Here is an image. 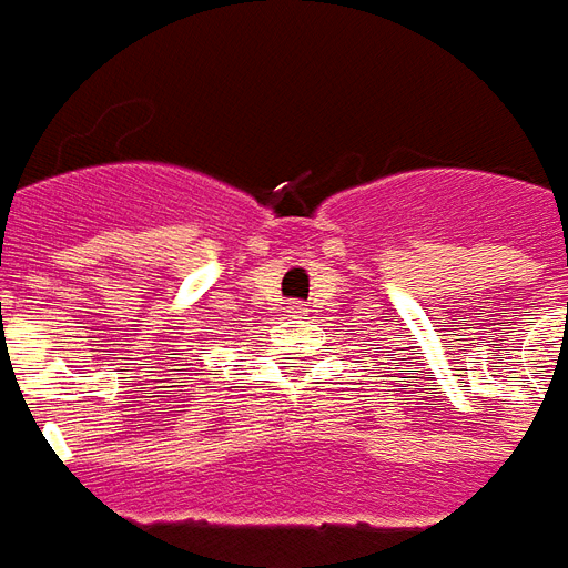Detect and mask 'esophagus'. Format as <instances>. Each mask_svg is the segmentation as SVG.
I'll list each match as a JSON object with an SVG mask.
<instances>
[{
    "label": "esophagus",
    "mask_w": 568,
    "mask_h": 568,
    "mask_svg": "<svg viewBox=\"0 0 568 568\" xmlns=\"http://www.w3.org/2000/svg\"><path fill=\"white\" fill-rule=\"evenodd\" d=\"M287 312H290V317H305V305H300V302H290Z\"/></svg>",
    "instance_id": "obj_1"
}]
</instances>
